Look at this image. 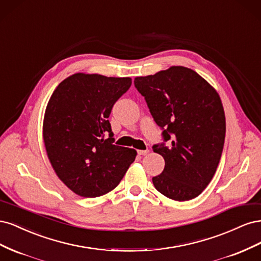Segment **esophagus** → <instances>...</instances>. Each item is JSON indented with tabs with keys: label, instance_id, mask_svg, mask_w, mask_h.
Segmentation results:
<instances>
[{
	"label": "esophagus",
	"instance_id": "34e87169",
	"mask_svg": "<svg viewBox=\"0 0 261 261\" xmlns=\"http://www.w3.org/2000/svg\"><path fill=\"white\" fill-rule=\"evenodd\" d=\"M148 152H149L148 149H146V150H137V153L139 155H146Z\"/></svg>",
	"mask_w": 261,
	"mask_h": 261
}]
</instances>
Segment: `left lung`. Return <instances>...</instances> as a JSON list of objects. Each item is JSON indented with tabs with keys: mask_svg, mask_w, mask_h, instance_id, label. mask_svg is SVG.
<instances>
[{
	"mask_svg": "<svg viewBox=\"0 0 261 261\" xmlns=\"http://www.w3.org/2000/svg\"><path fill=\"white\" fill-rule=\"evenodd\" d=\"M164 144L153 151L164 170L152 177L158 192L177 201L191 200L208 186L217 171L225 138V115L219 93L195 70L171 66L154 75L136 77Z\"/></svg>",
	"mask_w": 261,
	"mask_h": 261,
	"instance_id": "obj_1",
	"label": "left lung"
}]
</instances>
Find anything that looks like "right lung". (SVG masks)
<instances>
[{
	"label": "right lung",
	"mask_w": 261,
	"mask_h": 261,
	"mask_svg": "<svg viewBox=\"0 0 261 261\" xmlns=\"http://www.w3.org/2000/svg\"><path fill=\"white\" fill-rule=\"evenodd\" d=\"M132 78L77 73L52 93L43 118L46 154L70 191L94 198L120 183L136 150L114 145L109 116Z\"/></svg>",
	"instance_id": "1"
}]
</instances>
